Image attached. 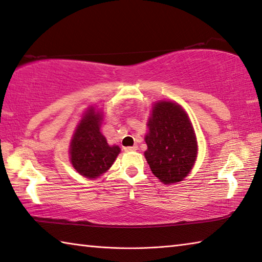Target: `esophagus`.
Segmentation results:
<instances>
[{
    "label": "esophagus",
    "instance_id": "1",
    "mask_svg": "<svg viewBox=\"0 0 262 262\" xmlns=\"http://www.w3.org/2000/svg\"><path fill=\"white\" fill-rule=\"evenodd\" d=\"M137 146H127V147H124V151L125 152H132V151H136Z\"/></svg>",
    "mask_w": 262,
    "mask_h": 262
}]
</instances>
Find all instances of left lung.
Listing matches in <instances>:
<instances>
[{
    "mask_svg": "<svg viewBox=\"0 0 262 262\" xmlns=\"http://www.w3.org/2000/svg\"><path fill=\"white\" fill-rule=\"evenodd\" d=\"M145 137V158L152 173L166 184L182 181L194 166L196 137L184 110L177 103L154 104Z\"/></svg>",
    "mask_w": 262,
    "mask_h": 262,
    "instance_id": "left-lung-1",
    "label": "left lung"
}]
</instances>
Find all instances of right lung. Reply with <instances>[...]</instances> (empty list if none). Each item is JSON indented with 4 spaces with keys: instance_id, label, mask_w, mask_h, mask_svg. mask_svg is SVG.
Listing matches in <instances>:
<instances>
[{
    "instance_id": "add662e5",
    "label": "right lung",
    "mask_w": 262,
    "mask_h": 262,
    "mask_svg": "<svg viewBox=\"0 0 262 262\" xmlns=\"http://www.w3.org/2000/svg\"><path fill=\"white\" fill-rule=\"evenodd\" d=\"M101 115L91 108L76 128L71 143V161L78 173L95 179L108 170L117 158L121 148L109 146L100 132Z\"/></svg>"
}]
</instances>
